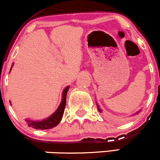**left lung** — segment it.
I'll return each instance as SVG.
<instances>
[{
    "label": "left lung",
    "mask_w": 160,
    "mask_h": 160,
    "mask_svg": "<svg viewBox=\"0 0 160 160\" xmlns=\"http://www.w3.org/2000/svg\"><path fill=\"white\" fill-rule=\"evenodd\" d=\"M97 106H98V105H97ZM98 111H100V112H102V110H101V109H100V108H98Z\"/></svg>",
    "instance_id": "obj_1"
}]
</instances>
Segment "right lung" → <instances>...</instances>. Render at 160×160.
<instances>
[{"label": "right lung", "mask_w": 160, "mask_h": 160, "mask_svg": "<svg viewBox=\"0 0 160 160\" xmlns=\"http://www.w3.org/2000/svg\"><path fill=\"white\" fill-rule=\"evenodd\" d=\"M69 86H67L65 89H64L63 93H62V102L60 104L59 107L56 110V111L52 116L49 117V118L46 119V120L43 121H31V120H26L28 122V126L32 127L36 129H49V128H53L56 126L61 121L62 116H63L64 111H65V105H66V96H67Z\"/></svg>", "instance_id": "obj_1"}]
</instances>
